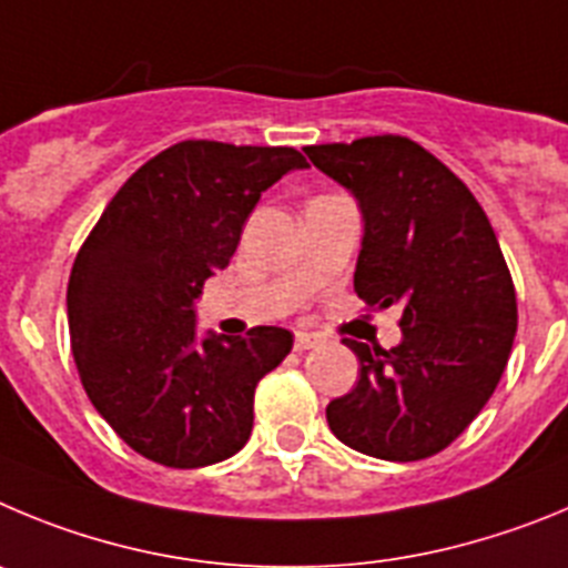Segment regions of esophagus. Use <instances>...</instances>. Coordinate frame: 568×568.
Masks as SVG:
<instances>
[{
    "label": "esophagus",
    "instance_id": "esophagus-1",
    "mask_svg": "<svg viewBox=\"0 0 568 568\" xmlns=\"http://www.w3.org/2000/svg\"><path fill=\"white\" fill-rule=\"evenodd\" d=\"M316 345H322V336L308 334V331H296V339H294L296 351H311V347Z\"/></svg>",
    "mask_w": 568,
    "mask_h": 568
}]
</instances>
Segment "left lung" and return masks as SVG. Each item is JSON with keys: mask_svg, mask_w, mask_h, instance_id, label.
I'll return each mask as SVG.
<instances>
[{"mask_svg": "<svg viewBox=\"0 0 568 568\" xmlns=\"http://www.w3.org/2000/svg\"><path fill=\"white\" fill-rule=\"evenodd\" d=\"M365 217L354 291L402 308V342L345 339L359 382L325 410L347 447L422 462L456 442L498 387L518 331L509 265L467 183L405 135L305 146Z\"/></svg>", "mask_w": 568, "mask_h": 568, "instance_id": "obj_1", "label": "left lung"}]
</instances>
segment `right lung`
Listing matches in <instances>:
<instances>
[{
	"label": "right lung",
	"instance_id": "obj_1",
	"mask_svg": "<svg viewBox=\"0 0 568 568\" xmlns=\"http://www.w3.org/2000/svg\"><path fill=\"white\" fill-rule=\"evenodd\" d=\"M303 166L294 146L181 141L132 172L81 243L68 283L81 385L150 462L209 467L252 436L257 382L294 336L257 325L195 342V300L229 265L260 195Z\"/></svg>",
	"mask_w": 568,
	"mask_h": 568
}]
</instances>
